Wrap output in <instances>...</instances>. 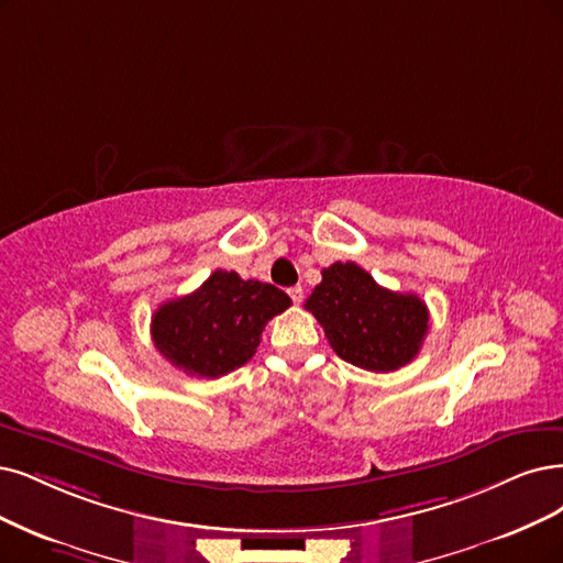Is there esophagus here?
Masks as SVG:
<instances>
[{
  "instance_id": "obj_1",
  "label": "esophagus",
  "mask_w": 563,
  "mask_h": 563,
  "mask_svg": "<svg viewBox=\"0 0 563 563\" xmlns=\"http://www.w3.org/2000/svg\"><path fill=\"white\" fill-rule=\"evenodd\" d=\"M289 299H292L295 303H301L303 301V287L301 285H295V287H289Z\"/></svg>"
}]
</instances>
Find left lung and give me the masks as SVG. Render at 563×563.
Listing matches in <instances>:
<instances>
[{"label":"left lung","instance_id":"8db88e82","mask_svg":"<svg viewBox=\"0 0 563 563\" xmlns=\"http://www.w3.org/2000/svg\"><path fill=\"white\" fill-rule=\"evenodd\" d=\"M306 310L341 360L373 373L412 362L429 331V310L418 295L391 292L355 262L322 268V283L306 299Z\"/></svg>","mask_w":563,"mask_h":563}]
</instances>
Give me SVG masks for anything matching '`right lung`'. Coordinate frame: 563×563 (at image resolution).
Returning <instances> with one entry per match:
<instances>
[{
    "instance_id": "add662e5",
    "label": "right lung",
    "mask_w": 563,
    "mask_h": 563,
    "mask_svg": "<svg viewBox=\"0 0 563 563\" xmlns=\"http://www.w3.org/2000/svg\"><path fill=\"white\" fill-rule=\"evenodd\" d=\"M289 306L283 289L218 268L192 295L162 303L151 334L159 355L187 376L220 378L255 355L266 322Z\"/></svg>"
}]
</instances>
